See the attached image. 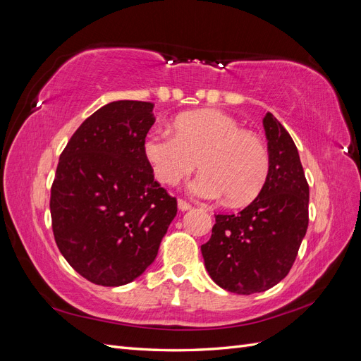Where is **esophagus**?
Here are the masks:
<instances>
[{
  "label": "esophagus",
  "mask_w": 361,
  "mask_h": 361,
  "mask_svg": "<svg viewBox=\"0 0 361 361\" xmlns=\"http://www.w3.org/2000/svg\"><path fill=\"white\" fill-rule=\"evenodd\" d=\"M178 207H179V211H188V209H191V204L190 203H187L185 200H182V199H179L178 200Z\"/></svg>",
  "instance_id": "1"
}]
</instances>
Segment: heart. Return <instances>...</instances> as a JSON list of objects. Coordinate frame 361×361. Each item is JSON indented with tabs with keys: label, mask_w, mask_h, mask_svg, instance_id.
Segmentation results:
<instances>
[{
	"label": "heart",
	"mask_w": 361,
	"mask_h": 361,
	"mask_svg": "<svg viewBox=\"0 0 361 361\" xmlns=\"http://www.w3.org/2000/svg\"><path fill=\"white\" fill-rule=\"evenodd\" d=\"M173 128L174 134L152 129L143 141L145 158L158 182L176 185L199 164L202 171L188 185L195 197H226L233 206L256 197L269 167L268 150L256 134L218 110L180 114Z\"/></svg>",
	"instance_id": "heart-1"
}]
</instances>
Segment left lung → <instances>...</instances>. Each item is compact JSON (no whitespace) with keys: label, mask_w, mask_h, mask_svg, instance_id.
Here are the masks:
<instances>
[{"label":"left lung","mask_w":361,"mask_h":361,"mask_svg":"<svg viewBox=\"0 0 361 361\" xmlns=\"http://www.w3.org/2000/svg\"><path fill=\"white\" fill-rule=\"evenodd\" d=\"M269 167L257 197L236 215H215L202 245L218 286L239 295L265 292L288 276L309 226V185L297 146L271 113L264 117Z\"/></svg>","instance_id":"1"}]
</instances>
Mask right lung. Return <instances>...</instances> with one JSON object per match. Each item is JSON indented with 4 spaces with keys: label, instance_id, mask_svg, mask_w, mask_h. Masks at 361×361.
I'll use <instances>...</instances> for the list:
<instances>
[{
    "label": "right lung",
    "instance_id": "1",
    "mask_svg": "<svg viewBox=\"0 0 361 361\" xmlns=\"http://www.w3.org/2000/svg\"><path fill=\"white\" fill-rule=\"evenodd\" d=\"M152 111L154 104L141 101L104 105L75 130L59 161L49 203L54 238L94 285L122 286L143 274L178 212L143 154Z\"/></svg>",
    "mask_w": 361,
    "mask_h": 361
}]
</instances>
